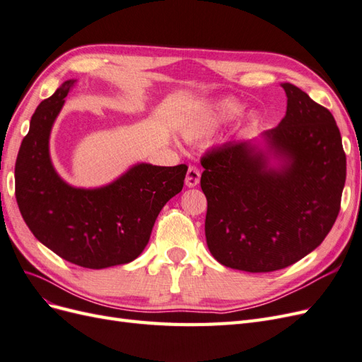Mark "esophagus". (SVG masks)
Listing matches in <instances>:
<instances>
[{"label":"esophagus","instance_id":"obj_1","mask_svg":"<svg viewBox=\"0 0 362 362\" xmlns=\"http://www.w3.org/2000/svg\"><path fill=\"white\" fill-rule=\"evenodd\" d=\"M199 180H201V172L198 168L194 166H190L189 170H187V177H185V185L187 187H196V185L199 184Z\"/></svg>","mask_w":362,"mask_h":362}]
</instances>
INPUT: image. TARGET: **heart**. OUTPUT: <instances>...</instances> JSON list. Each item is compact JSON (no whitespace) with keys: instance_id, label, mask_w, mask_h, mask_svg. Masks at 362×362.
<instances>
[{"instance_id":"obj_1","label":"heart","mask_w":362,"mask_h":362,"mask_svg":"<svg viewBox=\"0 0 362 362\" xmlns=\"http://www.w3.org/2000/svg\"><path fill=\"white\" fill-rule=\"evenodd\" d=\"M245 110V104L235 98H223L221 101L208 105L199 113L190 116L181 125V134L187 140H201L213 136L222 127L233 122ZM250 120H255L257 115L250 113Z\"/></svg>"}]
</instances>
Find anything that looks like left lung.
<instances>
[{
    "label": "left lung",
    "instance_id": "1",
    "mask_svg": "<svg viewBox=\"0 0 362 362\" xmlns=\"http://www.w3.org/2000/svg\"><path fill=\"white\" fill-rule=\"evenodd\" d=\"M281 87L287 112L276 128L202 158L206 246L235 270L294 264L323 242L339 211L346 154L335 119L299 87Z\"/></svg>",
    "mask_w": 362,
    "mask_h": 362
}]
</instances>
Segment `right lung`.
Here are the masks:
<instances>
[{
	"label": "right lung",
	"instance_id": "1",
	"mask_svg": "<svg viewBox=\"0 0 362 362\" xmlns=\"http://www.w3.org/2000/svg\"><path fill=\"white\" fill-rule=\"evenodd\" d=\"M75 83L64 81L31 116L15 166L18 206L33 235L72 264H127L146 247L161 208L182 190L187 166L136 163L101 187L64 181L52 164L49 137Z\"/></svg>",
	"mask_w": 362,
	"mask_h": 362
}]
</instances>
